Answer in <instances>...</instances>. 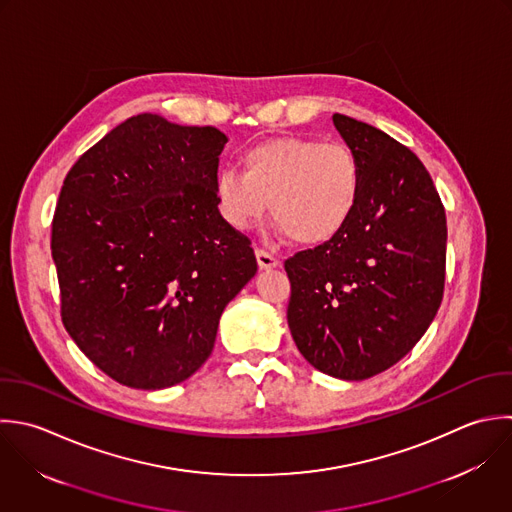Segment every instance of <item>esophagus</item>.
I'll use <instances>...</instances> for the list:
<instances>
[{"instance_id": "1", "label": "esophagus", "mask_w": 512, "mask_h": 512, "mask_svg": "<svg viewBox=\"0 0 512 512\" xmlns=\"http://www.w3.org/2000/svg\"><path fill=\"white\" fill-rule=\"evenodd\" d=\"M255 257H257V263L261 269H273L279 265V259L265 249H255Z\"/></svg>"}]
</instances>
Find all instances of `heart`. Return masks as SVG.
<instances>
[{
  "mask_svg": "<svg viewBox=\"0 0 512 512\" xmlns=\"http://www.w3.org/2000/svg\"><path fill=\"white\" fill-rule=\"evenodd\" d=\"M361 189L357 155L339 141L277 137L251 145L241 171L215 177V199L223 221L245 231L269 211L279 231L297 243L315 245L335 237L351 219Z\"/></svg>",
  "mask_w": 512,
  "mask_h": 512,
  "instance_id": "b5f03b06",
  "label": "heart"
}]
</instances>
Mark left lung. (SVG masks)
Returning a JSON list of instances; mask_svg holds the SVG:
<instances>
[{
  "label": "left lung",
  "instance_id": "left-lung-1",
  "mask_svg": "<svg viewBox=\"0 0 512 512\" xmlns=\"http://www.w3.org/2000/svg\"><path fill=\"white\" fill-rule=\"evenodd\" d=\"M361 165L347 225L285 261L287 321L321 373L363 381L401 361L435 319L445 289L447 217L421 159L385 131L335 113Z\"/></svg>",
  "mask_w": 512,
  "mask_h": 512
}]
</instances>
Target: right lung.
Segmentation results:
<instances>
[{
  "label": "right lung",
  "mask_w": 512,
  "mask_h": 512,
  "mask_svg": "<svg viewBox=\"0 0 512 512\" xmlns=\"http://www.w3.org/2000/svg\"><path fill=\"white\" fill-rule=\"evenodd\" d=\"M215 127L129 117L69 169L51 223L61 321L83 355L143 391L189 379L257 273L215 199Z\"/></svg>",
  "instance_id": "obj_1"
}]
</instances>
